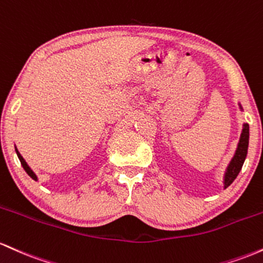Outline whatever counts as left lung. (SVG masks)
Masks as SVG:
<instances>
[{
  "label": "left lung",
  "instance_id": "left-lung-1",
  "mask_svg": "<svg viewBox=\"0 0 263 263\" xmlns=\"http://www.w3.org/2000/svg\"><path fill=\"white\" fill-rule=\"evenodd\" d=\"M241 111L243 110L241 104L238 103ZM249 139H250V126L247 123H243L242 132H241L240 140H238L237 147L232 159L227 165L225 174H223V189L229 187L234 182V180L237 178L238 173L242 169V165L245 163V159L247 156V149H249Z\"/></svg>",
  "mask_w": 263,
  "mask_h": 263
}]
</instances>
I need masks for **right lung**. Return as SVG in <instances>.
<instances>
[{"instance_id": "add662e5", "label": "right lung", "mask_w": 263, "mask_h": 263, "mask_svg": "<svg viewBox=\"0 0 263 263\" xmlns=\"http://www.w3.org/2000/svg\"><path fill=\"white\" fill-rule=\"evenodd\" d=\"M14 150H16V154H17V156H18V159H20V161H21V164H22V166H23V169H25V171L26 173L28 174L29 176H31L32 179L34 180V181H38V178H37V175H36V173H34L33 170L31 169V167H29V165L26 163V160L25 159H23V156L20 154V152H18V149H17V146L14 145Z\"/></svg>"}]
</instances>
